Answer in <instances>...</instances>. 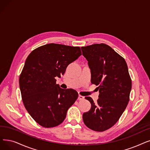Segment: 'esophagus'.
<instances>
[{"label": "esophagus", "mask_w": 150, "mask_h": 150, "mask_svg": "<svg viewBox=\"0 0 150 150\" xmlns=\"http://www.w3.org/2000/svg\"><path fill=\"white\" fill-rule=\"evenodd\" d=\"M84 99V97L81 96V95H79V97H78V99H79V100H83Z\"/></svg>", "instance_id": "esophagus-1"}]
</instances>
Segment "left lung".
<instances>
[{
  "label": "left lung",
  "mask_w": 150,
  "mask_h": 150,
  "mask_svg": "<svg viewBox=\"0 0 150 150\" xmlns=\"http://www.w3.org/2000/svg\"><path fill=\"white\" fill-rule=\"evenodd\" d=\"M88 61L91 83L99 86L97 102L86 97L91 104L89 111L84 113L85 125L94 131L102 132L118 121L129 100L132 88L127 65L125 59L108 45L94 44L81 48Z\"/></svg>",
  "instance_id": "8db88e82"
}]
</instances>
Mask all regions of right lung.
Returning <instances> with one entry per match:
<instances>
[{
    "instance_id": "right-lung-1",
    "label": "right lung",
    "mask_w": 150,
    "mask_h": 150,
    "mask_svg": "<svg viewBox=\"0 0 150 150\" xmlns=\"http://www.w3.org/2000/svg\"><path fill=\"white\" fill-rule=\"evenodd\" d=\"M81 55L80 48L49 43L32 51L25 61L19 83L24 105L38 125L53 127L61 124L78 98L73 89H64L56 77Z\"/></svg>"
}]
</instances>
